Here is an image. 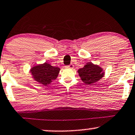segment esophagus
Wrapping results in <instances>:
<instances>
[{"mask_svg": "<svg viewBox=\"0 0 135 135\" xmlns=\"http://www.w3.org/2000/svg\"><path fill=\"white\" fill-rule=\"evenodd\" d=\"M73 67H74V65H73V64H69V65L65 66V68H66V69H68V68H69V69H73Z\"/></svg>", "mask_w": 135, "mask_h": 135, "instance_id": "obj_1", "label": "esophagus"}]
</instances>
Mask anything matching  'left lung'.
<instances>
[{"label": "left lung", "instance_id": "obj_1", "mask_svg": "<svg viewBox=\"0 0 135 135\" xmlns=\"http://www.w3.org/2000/svg\"><path fill=\"white\" fill-rule=\"evenodd\" d=\"M100 67L92 62H88L78 70L80 79L86 84H91L100 79L104 76V72Z\"/></svg>", "mask_w": 135, "mask_h": 135}]
</instances>
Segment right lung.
<instances>
[{"mask_svg":"<svg viewBox=\"0 0 135 135\" xmlns=\"http://www.w3.org/2000/svg\"><path fill=\"white\" fill-rule=\"evenodd\" d=\"M59 71V68L53 67L50 64L45 62L33 67L31 69V73L36 81L44 85H48L57 78Z\"/></svg>","mask_w":135,"mask_h":135,"instance_id":"1","label":"right lung"}]
</instances>
